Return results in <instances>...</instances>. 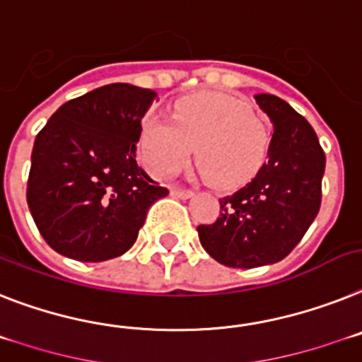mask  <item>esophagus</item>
Masks as SVG:
<instances>
[{"mask_svg": "<svg viewBox=\"0 0 362 362\" xmlns=\"http://www.w3.org/2000/svg\"><path fill=\"white\" fill-rule=\"evenodd\" d=\"M171 195L176 197V199H189L193 195V191L182 189V187H171Z\"/></svg>", "mask_w": 362, "mask_h": 362, "instance_id": "34e87169", "label": "esophagus"}]
</instances>
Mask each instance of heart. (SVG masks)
<instances>
[{"mask_svg": "<svg viewBox=\"0 0 362 362\" xmlns=\"http://www.w3.org/2000/svg\"><path fill=\"white\" fill-rule=\"evenodd\" d=\"M270 139L269 124L247 103L223 93H197L176 101L173 121L145 119L138 147L154 176L178 171L195 147L199 175L232 189L257 175L269 156Z\"/></svg>", "mask_w": 362, "mask_h": 362, "instance_id": "heart-1", "label": "heart"}]
</instances>
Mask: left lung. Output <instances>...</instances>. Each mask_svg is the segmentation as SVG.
I'll return each mask as SVG.
<instances>
[{"label":"left lung","instance_id":"8db88e82","mask_svg":"<svg viewBox=\"0 0 362 362\" xmlns=\"http://www.w3.org/2000/svg\"><path fill=\"white\" fill-rule=\"evenodd\" d=\"M274 124L269 162L256 178L218 199L214 224L197 228L200 245L221 265L254 269L289 256L317 217L326 154L308 119L270 93L256 95Z\"/></svg>","mask_w":362,"mask_h":362}]
</instances>
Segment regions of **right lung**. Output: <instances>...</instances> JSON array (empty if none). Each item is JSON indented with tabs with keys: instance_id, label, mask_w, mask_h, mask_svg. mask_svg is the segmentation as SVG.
I'll use <instances>...</instances> for the list:
<instances>
[{
	"instance_id": "1",
	"label": "right lung",
	"mask_w": 362,
	"mask_h": 362,
	"mask_svg": "<svg viewBox=\"0 0 362 362\" xmlns=\"http://www.w3.org/2000/svg\"><path fill=\"white\" fill-rule=\"evenodd\" d=\"M156 93L114 83L64 103L35 139L27 204L45 243L99 263L129 250L148 208L169 191L136 162Z\"/></svg>"
}]
</instances>
